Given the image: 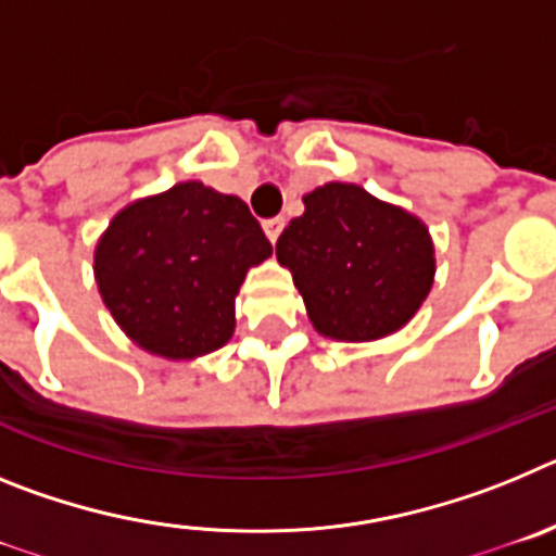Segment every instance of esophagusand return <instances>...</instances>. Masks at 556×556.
<instances>
[{
	"label": "esophagus",
	"mask_w": 556,
	"mask_h": 556,
	"mask_svg": "<svg viewBox=\"0 0 556 556\" xmlns=\"http://www.w3.org/2000/svg\"><path fill=\"white\" fill-rule=\"evenodd\" d=\"M281 230H283V219L281 217H273V219H267V223H264V233H267V239L269 242H278V236H281Z\"/></svg>",
	"instance_id": "esophagus-1"
}]
</instances>
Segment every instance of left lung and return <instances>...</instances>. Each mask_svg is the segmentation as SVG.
Here are the masks:
<instances>
[{
  "mask_svg": "<svg viewBox=\"0 0 556 556\" xmlns=\"http://www.w3.org/2000/svg\"><path fill=\"white\" fill-rule=\"evenodd\" d=\"M275 242L278 264L306 303L314 331L372 342L401 331L434 287L426 223L356 184L317 186Z\"/></svg>",
  "mask_w": 556,
  "mask_h": 556,
  "instance_id": "1",
  "label": "left lung"
}]
</instances>
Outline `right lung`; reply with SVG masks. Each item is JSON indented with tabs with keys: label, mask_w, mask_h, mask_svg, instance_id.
Instances as JSON below:
<instances>
[{
	"label": "right lung",
	"mask_w": 556,
	"mask_h": 556,
	"mask_svg": "<svg viewBox=\"0 0 556 556\" xmlns=\"http://www.w3.org/2000/svg\"><path fill=\"white\" fill-rule=\"evenodd\" d=\"M269 255L244 200L184 180L116 211L94 248V278L132 345L191 362L233 337L239 287Z\"/></svg>",
	"instance_id": "right-lung-1"
}]
</instances>
